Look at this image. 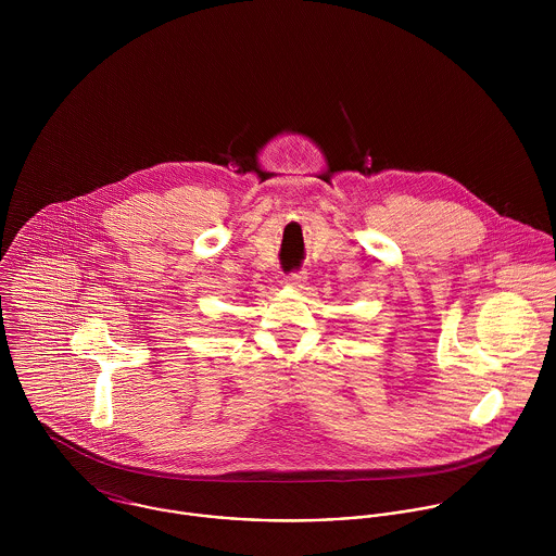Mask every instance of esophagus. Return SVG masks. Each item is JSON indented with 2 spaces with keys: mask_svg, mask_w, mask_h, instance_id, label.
Segmentation results:
<instances>
[{
  "mask_svg": "<svg viewBox=\"0 0 556 556\" xmlns=\"http://www.w3.org/2000/svg\"><path fill=\"white\" fill-rule=\"evenodd\" d=\"M306 271H293V274H289L287 278H285V285H289V287H302L304 282H306Z\"/></svg>",
  "mask_w": 556,
  "mask_h": 556,
  "instance_id": "1",
  "label": "esophagus"
}]
</instances>
